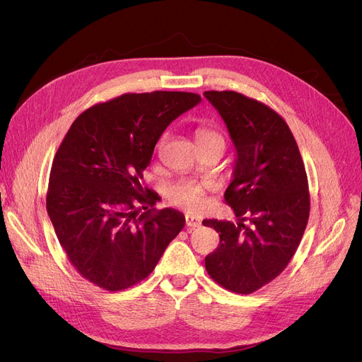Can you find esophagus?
Returning <instances> with one entry per match:
<instances>
[{
	"label": "esophagus",
	"instance_id": "esophagus-1",
	"mask_svg": "<svg viewBox=\"0 0 362 362\" xmlns=\"http://www.w3.org/2000/svg\"><path fill=\"white\" fill-rule=\"evenodd\" d=\"M185 226H187V229H194L201 226V221L193 216H185Z\"/></svg>",
	"mask_w": 362,
	"mask_h": 362
}]
</instances>
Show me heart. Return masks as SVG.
<instances>
[{
	"label": "heart",
	"mask_w": 362,
	"mask_h": 362,
	"mask_svg": "<svg viewBox=\"0 0 362 362\" xmlns=\"http://www.w3.org/2000/svg\"><path fill=\"white\" fill-rule=\"evenodd\" d=\"M196 139L198 144L210 140H222L221 134L208 128L196 129ZM161 145V144H160ZM214 190V185L208 181L198 182L189 180H180L169 184L164 189V198L175 206H181L190 213H199L206 206V194Z\"/></svg>",
	"instance_id": "b5f03b06"
}]
</instances>
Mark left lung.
<instances>
[{
  "label": "left lung",
  "instance_id": "8db88e82",
  "mask_svg": "<svg viewBox=\"0 0 362 362\" xmlns=\"http://www.w3.org/2000/svg\"><path fill=\"white\" fill-rule=\"evenodd\" d=\"M204 95L237 149L225 201L238 217L237 225L202 222L221 237L205 269L223 288L250 294L281 275L298 249L310 217L308 178L294 136L275 110L233 90Z\"/></svg>",
  "mask_w": 362,
  "mask_h": 362
}]
</instances>
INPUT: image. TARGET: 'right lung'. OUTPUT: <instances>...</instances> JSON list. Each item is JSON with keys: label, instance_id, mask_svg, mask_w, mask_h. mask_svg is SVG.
<instances>
[{"label": "right lung", "instance_id": "obj_1", "mask_svg": "<svg viewBox=\"0 0 362 362\" xmlns=\"http://www.w3.org/2000/svg\"><path fill=\"white\" fill-rule=\"evenodd\" d=\"M199 103L190 92L124 93L87 108L64 136L47 210L71 264L96 287L120 291L148 278L184 228L182 213L156 210L158 194L140 180L164 129Z\"/></svg>", "mask_w": 362, "mask_h": 362}]
</instances>
